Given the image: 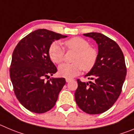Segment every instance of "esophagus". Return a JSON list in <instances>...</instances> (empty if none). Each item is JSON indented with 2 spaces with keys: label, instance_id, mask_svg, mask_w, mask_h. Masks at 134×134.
I'll list each match as a JSON object with an SVG mask.
<instances>
[{
  "label": "esophagus",
  "instance_id": "1",
  "mask_svg": "<svg viewBox=\"0 0 134 134\" xmlns=\"http://www.w3.org/2000/svg\"><path fill=\"white\" fill-rule=\"evenodd\" d=\"M71 80H72V79H70V78H66V82H69V81H70Z\"/></svg>",
  "mask_w": 134,
  "mask_h": 134
}]
</instances>
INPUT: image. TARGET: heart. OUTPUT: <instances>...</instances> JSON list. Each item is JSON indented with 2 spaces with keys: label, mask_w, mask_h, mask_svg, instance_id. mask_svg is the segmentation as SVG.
<instances>
[{
  "label": "heart",
  "mask_w": 134,
  "mask_h": 134,
  "mask_svg": "<svg viewBox=\"0 0 134 134\" xmlns=\"http://www.w3.org/2000/svg\"><path fill=\"white\" fill-rule=\"evenodd\" d=\"M64 45L68 51L75 52L72 58L73 63L63 64L58 68L60 76L66 78H72L77 76L81 70L90 72L95 66L98 58V52L90 46V42L83 38L74 37L66 40ZM51 60L57 64L62 63L65 55V50L57 42L52 43L49 49Z\"/></svg>",
  "instance_id": "1"
}]
</instances>
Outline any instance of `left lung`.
I'll return each mask as SVG.
<instances>
[{
    "label": "left lung",
    "instance_id": "left-lung-1",
    "mask_svg": "<svg viewBox=\"0 0 134 134\" xmlns=\"http://www.w3.org/2000/svg\"><path fill=\"white\" fill-rule=\"evenodd\" d=\"M98 44L99 52L94 68L85 76L92 81L82 82L77 80L75 92L76 104L87 114H97L109 110L122 92L126 66L123 53L113 39L100 33H88Z\"/></svg>",
    "mask_w": 134,
    "mask_h": 134
}]
</instances>
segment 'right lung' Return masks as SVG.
Segmentation results:
<instances>
[{
  "instance_id": "1",
  "label": "right lung",
  "mask_w": 134,
  "mask_h": 134,
  "mask_svg": "<svg viewBox=\"0 0 134 134\" xmlns=\"http://www.w3.org/2000/svg\"><path fill=\"white\" fill-rule=\"evenodd\" d=\"M66 37L39 29L24 37L15 47L10 76L18 100L30 111L44 113L55 105L66 80L59 77L44 80L57 72L49 57V49L54 41Z\"/></svg>"
}]
</instances>
